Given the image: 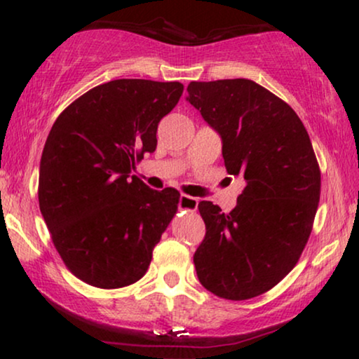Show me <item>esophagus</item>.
<instances>
[{"label":"esophagus","mask_w":359,"mask_h":359,"mask_svg":"<svg viewBox=\"0 0 359 359\" xmlns=\"http://www.w3.org/2000/svg\"><path fill=\"white\" fill-rule=\"evenodd\" d=\"M198 204L199 201L193 198V196H188V194H181L180 196V209L183 210H191V212H194L196 209H198Z\"/></svg>","instance_id":"obj_1"}]
</instances>
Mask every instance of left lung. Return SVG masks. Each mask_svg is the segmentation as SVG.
Instances as JSON below:
<instances>
[{"label":"left lung","instance_id":"1","mask_svg":"<svg viewBox=\"0 0 359 359\" xmlns=\"http://www.w3.org/2000/svg\"><path fill=\"white\" fill-rule=\"evenodd\" d=\"M188 100L222 137L229 175L245 188L232 212L201 201L205 237L194 253L199 283L229 301L276 286L311 237L320 168L302 121L281 97L245 78L191 81Z\"/></svg>","mask_w":359,"mask_h":359}]
</instances>
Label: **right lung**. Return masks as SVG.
<instances>
[{
  "mask_svg": "<svg viewBox=\"0 0 359 359\" xmlns=\"http://www.w3.org/2000/svg\"><path fill=\"white\" fill-rule=\"evenodd\" d=\"M180 81L112 80L57 117L43 145L39 208L65 266L101 289L139 281L178 210L175 188L150 189L130 171L156 149L158 122Z\"/></svg>",
  "mask_w": 359,
  "mask_h": 359,
  "instance_id": "add662e5",
  "label": "right lung"
}]
</instances>
